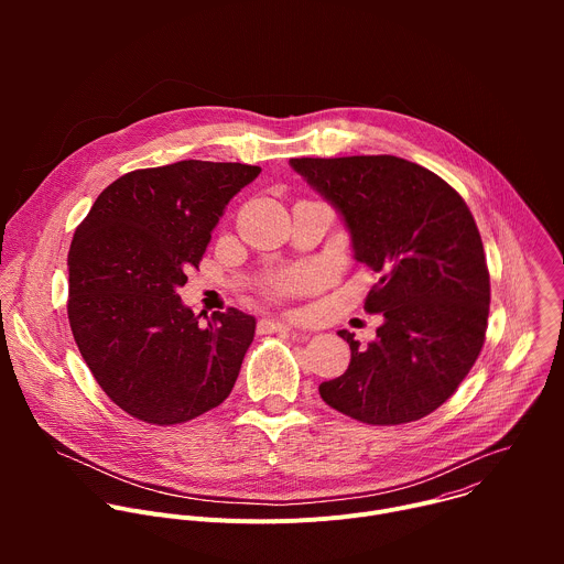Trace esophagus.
<instances>
[{"instance_id": "34e87169", "label": "esophagus", "mask_w": 564, "mask_h": 564, "mask_svg": "<svg viewBox=\"0 0 564 564\" xmlns=\"http://www.w3.org/2000/svg\"><path fill=\"white\" fill-rule=\"evenodd\" d=\"M292 328L281 324V321H272V318H261L259 321V333L268 335V333H290Z\"/></svg>"}]
</instances>
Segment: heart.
Masks as SVG:
<instances>
[{"label":"heart","mask_w":564,"mask_h":564,"mask_svg":"<svg viewBox=\"0 0 564 564\" xmlns=\"http://www.w3.org/2000/svg\"><path fill=\"white\" fill-rule=\"evenodd\" d=\"M316 283H318V274L314 270H294V272L281 276L272 285V290L279 296H283V294H299V292L312 290Z\"/></svg>","instance_id":"b5f03b06"}]
</instances>
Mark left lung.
I'll use <instances>...</instances> for the list:
<instances>
[{"label":"left lung","mask_w":564,"mask_h":564,"mask_svg":"<svg viewBox=\"0 0 564 564\" xmlns=\"http://www.w3.org/2000/svg\"><path fill=\"white\" fill-rule=\"evenodd\" d=\"M290 165L344 218L359 263L379 274L366 310L377 339L350 344L348 370L318 386L335 411L372 426L417 422L473 368L487 335L491 283L464 198L397 155L292 158Z\"/></svg>","instance_id":"8db88e82"}]
</instances>
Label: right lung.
I'll return each instance as SVG.
<instances>
[{"label":"right lung","instance_id":"obj_1","mask_svg":"<svg viewBox=\"0 0 564 564\" xmlns=\"http://www.w3.org/2000/svg\"><path fill=\"white\" fill-rule=\"evenodd\" d=\"M261 174L243 163H181L113 181L68 250V324L107 397L135 420L189 422L231 392L257 318L229 307L207 326L178 296L227 203Z\"/></svg>","mask_w":564,"mask_h":564}]
</instances>
